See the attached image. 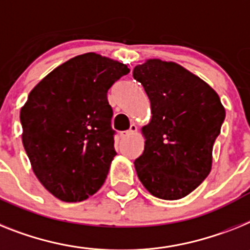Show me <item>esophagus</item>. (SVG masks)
I'll use <instances>...</instances> for the list:
<instances>
[{
  "label": "esophagus",
  "mask_w": 250,
  "mask_h": 250,
  "mask_svg": "<svg viewBox=\"0 0 250 250\" xmlns=\"http://www.w3.org/2000/svg\"><path fill=\"white\" fill-rule=\"evenodd\" d=\"M136 132H137V127H136L135 125H131V127H129L128 131L122 132L121 137L122 138H127V137H129V136L133 135V133H136Z\"/></svg>",
  "instance_id": "obj_1"
}]
</instances>
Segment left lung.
<instances>
[{"label":"left lung","mask_w":250,"mask_h":250,"mask_svg":"<svg viewBox=\"0 0 250 250\" xmlns=\"http://www.w3.org/2000/svg\"><path fill=\"white\" fill-rule=\"evenodd\" d=\"M151 103L142 128L145 150L135 160L138 179L152 196L179 200L206 179L225 119L219 95L182 66L148 60L133 68Z\"/></svg>","instance_id":"1"}]
</instances>
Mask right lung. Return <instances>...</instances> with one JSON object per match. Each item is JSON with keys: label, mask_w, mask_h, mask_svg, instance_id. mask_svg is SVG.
I'll return each instance as SVG.
<instances>
[{"label": "right lung", "mask_w": 250, "mask_h": 250, "mask_svg": "<svg viewBox=\"0 0 250 250\" xmlns=\"http://www.w3.org/2000/svg\"><path fill=\"white\" fill-rule=\"evenodd\" d=\"M128 72L118 61L81 54L29 94L20 112L22 144L39 182L58 200L80 202L104 183L117 155L108 90Z\"/></svg>", "instance_id": "right-lung-1"}]
</instances>
